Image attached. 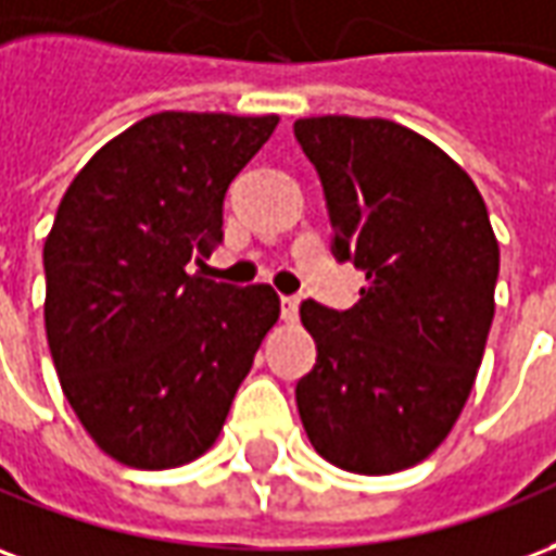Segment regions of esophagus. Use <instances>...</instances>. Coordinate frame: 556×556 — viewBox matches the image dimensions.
Listing matches in <instances>:
<instances>
[{"label":"esophagus","instance_id":"obj_1","mask_svg":"<svg viewBox=\"0 0 556 556\" xmlns=\"http://www.w3.org/2000/svg\"><path fill=\"white\" fill-rule=\"evenodd\" d=\"M298 306H301V301H298L294 294H282V298H279V309H282V318H286V321H294V318H298Z\"/></svg>","mask_w":556,"mask_h":556}]
</instances>
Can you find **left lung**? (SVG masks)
<instances>
[{"instance_id": "8db88e82", "label": "left lung", "mask_w": 556, "mask_h": 556, "mask_svg": "<svg viewBox=\"0 0 556 556\" xmlns=\"http://www.w3.org/2000/svg\"><path fill=\"white\" fill-rule=\"evenodd\" d=\"M337 262L364 270L352 309L301 304L316 367L294 388L313 448L388 476L421 464L457 421L494 321L500 247L484 198L437 143L391 119L309 116Z\"/></svg>"}]
</instances>
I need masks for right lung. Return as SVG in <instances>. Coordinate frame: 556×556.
Segmentation results:
<instances>
[{
    "label": "right lung",
    "instance_id": "1",
    "mask_svg": "<svg viewBox=\"0 0 556 556\" xmlns=\"http://www.w3.org/2000/svg\"><path fill=\"white\" fill-rule=\"evenodd\" d=\"M279 116L162 111L104 143L45 240V328L60 386L96 445L135 469L211 448L277 291L192 274L223 243L231 180Z\"/></svg>",
    "mask_w": 556,
    "mask_h": 556
}]
</instances>
